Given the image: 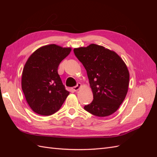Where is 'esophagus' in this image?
<instances>
[{
  "instance_id": "1",
  "label": "esophagus",
  "mask_w": 157,
  "mask_h": 157,
  "mask_svg": "<svg viewBox=\"0 0 157 157\" xmlns=\"http://www.w3.org/2000/svg\"><path fill=\"white\" fill-rule=\"evenodd\" d=\"M81 86H82V84H80V83H78L77 86L73 87L72 89L74 90L75 92H76V91H77V90H78L80 88H81Z\"/></svg>"
}]
</instances>
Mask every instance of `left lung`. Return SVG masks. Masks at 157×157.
Returning a JSON list of instances; mask_svg holds the SVG:
<instances>
[{
	"instance_id": "obj_1",
	"label": "left lung",
	"mask_w": 157,
	"mask_h": 157,
	"mask_svg": "<svg viewBox=\"0 0 157 157\" xmlns=\"http://www.w3.org/2000/svg\"><path fill=\"white\" fill-rule=\"evenodd\" d=\"M86 69L94 99L84 109L97 117L117 111L128 92L130 74L116 52L95 44L73 50Z\"/></svg>"
}]
</instances>
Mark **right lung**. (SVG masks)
<instances>
[{
  "label": "right lung",
  "mask_w": 157,
  "mask_h": 157,
  "mask_svg": "<svg viewBox=\"0 0 157 157\" xmlns=\"http://www.w3.org/2000/svg\"><path fill=\"white\" fill-rule=\"evenodd\" d=\"M71 51L56 44L42 46L28 58L23 67L21 88L26 101L35 113L48 116L58 111L69 92L58 75L61 61Z\"/></svg>",
  "instance_id": "right-lung-1"
}]
</instances>
